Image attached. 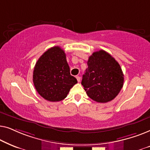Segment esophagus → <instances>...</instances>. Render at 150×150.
I'll list each match as a JSON object with an SVG mask.
<instances>
[{"mask_svg":"<svg viewBox=\"0 0 150 150\" xmlns=\"http://www.w3.org/2000/svg\"><path fill=\"white\" fill-rule=\"evenodd\" d=\"M76 79H77V81H78V82H80V81H81V77H80V76H76Z\"/></svg>","mask_w":150,"mask_h":150,"instance_id":"obj_1","label":"esophagus"}]
</instances>
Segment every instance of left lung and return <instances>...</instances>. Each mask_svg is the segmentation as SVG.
Here are the masks:
<instances>
[{
  "label": "left lung",
  "mask_w": 150,
  "mask_h": 150,
  "mask_svg": "<svg viewBox=\"0 0 150 150\" xmlns=\"http://www.w3.org/2000/svg\"><path fill=\"white\" fill-rule=\"evenodd\" d=\"M87 65L81 82L87 96L100 103L113 100L124 84V74L117 61L100 50L89 57Z\"/></svg>",
  "instance_id": "left-lung-1"
}]
</instances>
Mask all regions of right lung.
I'll return each mask as SVG.
<instances>
[{
    "label": "right lung",
    "mask_w": 150,
    "mask_h": 150,
    "mask_svg": "<svg viewBox=\"0 0 150 150\" xmlns=\"http://www.w3.org/2000/svg\"><path fill=\"white\" fill-rule=\"evenodd\" d=\"M33 81L38 93L50 102L67 97L77 80L70 74L64 50L54 46L46 51L35 65Z\"/></svg>",
    "instance_id": "obj_1"
}]
</instances>
